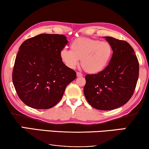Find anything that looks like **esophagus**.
<instances>
[{
  "label": "esophagus",
  "mask_w": 149,
  "mask_h": 149,
  "mask_svg": "<svg viewBox=\"0 0 149 149\" xmlns=\"http://www.w3.org/2000/svg\"><path fill=\"white\" fill-rule=\"evenodd\" d=\"M77 77H83V74H81V72H77Z\"/></svg>",
  "instance_id": "esophagus-1"
}]
</instances>
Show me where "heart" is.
I'll list each match as a JSON object with an SVG mask.
<instances>
[{"label":"heart","instance_id":"b5f03b06","mask_svg":"<svg viewBox=\"0 0 149 149\" xmlns=\"http://www.w3.org/2000/svg\"><path fill=\"white\" fill-rule=\"evenodd\" d=\"M70 50L63 49L60 53L62 62L74 68L81 60V66L89 74H97L107 68L113 56V47L107 41L80 37L70 44Z\"/></svg>","mask_w":149,"mask_h":149}]
</instances>
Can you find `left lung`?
<instances>
[{
  "instance_id": "1",
  "label": "left lung",
  "mask_w": 149,
  "mask_h": 149,
  "mask_svg": "<svg viewBox=\"0 0 149 149\" xmlns=\"http://www.w3.org/2000/svg\"><path fill=\"white\" fill-rule=\"evenodd\" d=\"M113 53L104 70L85 76V98L91 107L101 111L117 109L134 94L139 75V62L132 46L125 40L105 36Z\"/></svg>"
}]
</instances>
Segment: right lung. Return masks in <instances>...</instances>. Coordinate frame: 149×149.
Segmentation results:
<instances>
[{"mask_svg":"<svg viewBox=\"0 0 149 149\" xmlns=\"http://www.w3.org/2000/svg\"><path fill=\"white\" fill-rule=\"evenodd\" d=\"M68 43L62 34H40L19 47L12 73L20 100L36 109H48L62 99L76 72L67 67L60 53Z\"/></svg>","mask_w":149,"mask_h":149,"instance_id":"add662e5","label":"right lung"}]
</instances>
